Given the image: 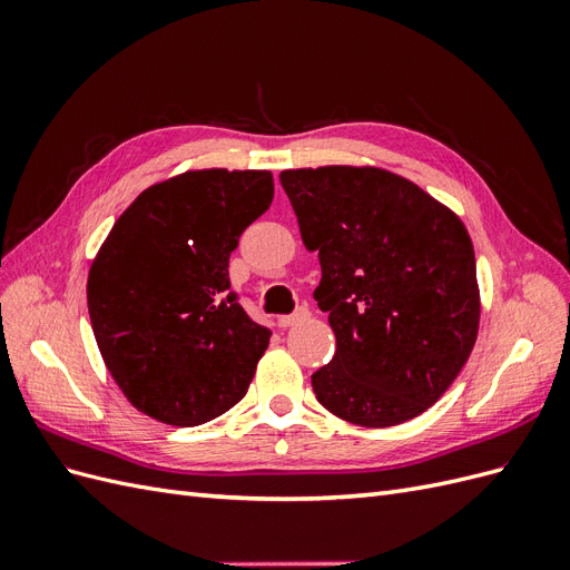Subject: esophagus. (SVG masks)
I'll list each match as a JSON object with an SVG mask.
<instances>
[{
    "label": "esophagus",
    "mask_w": 570,
    "mask_h": 570,
    "mask_svg": "<svg viewBox=\"0 0 570 570\" xmlns=\"http://www.w3.org/2000/svg\"><path fill=\"white\" fill-rule=\"evenodd\" d=\"M308 316V308L302 304V306H297L295 312L292 314H285V316H278V325L281 327H289V325H295V323H299V321H304Z\"/></svg>",
    "instance_id": "esophagus-1"
}]
</instances>
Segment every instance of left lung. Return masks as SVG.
<instances>
[{
  "label": "left lung",
  "mask_w": 570,
  "mask_h": 570,
  "mask_svg": "<svg viewBox=\"0 0 570 570\" xmlns=\"http://www.w3.org/2000/svg\"><path fill=\"white\" fill-rule=\"evenodd\" d=\"M304 245L318 252L314 299L337 340L312 375L335 416L387 428L454 383L480 321L475 254L459 216L383 168L283 170Z\"/></svg>",
  "instance_id": "left-lung-1"
}]
</instances>
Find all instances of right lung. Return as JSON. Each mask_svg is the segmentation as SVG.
<instances>
[{
    "label": "right lung",
    "mask_w": 570,
    "mask_h": 570,
    "mask_svg": "<svg viewBox=\"0 0 570 570\" xmlns=\"http://www.w3.org/2000/svg\"><path fill=\"white\" fill-rule=\"evenodd\" d=\"M271 202L268 170H187L114 223L88 308L109 373L147 416L193 428L247 394L271 333L230 289L228 262Z\"/></svg>",
    "instance_id": "right-lung-1"
}]
</instances>
